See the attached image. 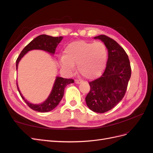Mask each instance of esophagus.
I'll use <instances>...</instances> for the list:
<instances>
[{
    "mask_svg": "<svg viewBox=\"0 0 153 153\" xmlns=\"http://www.w3.org/2000/svg\"><path fill=\"white\" fill-rule=\"evenodd\" d=\"M75 82L76 83V84H80V83L82 82V80H79V79H75Z\"/></svg>",
    "mask_w": 153,
    "mask_h": 153,
    "instance_id": "1",
    "label": "esophagus"
}]
</instances>
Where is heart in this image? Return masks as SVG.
<instances>
[{"mask_svg":"<svg viewBox=\"0 0 153 153\" xmlns=\"http://www.w3.org/2000/svg\"><path fill=\"white\" fill-rule=\"evenodd\" d=\"M107 57V49L103 43L80 40L73 41L66 46L60 64L62 69L71 72L75 68V64H77L81 75L92 79L103 73Z\"/></svg>","mask_w":153,"mask_h":153,"instance_id":"b5f03b06","label":"heart"}]
</instances>
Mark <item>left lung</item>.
Wrapping results in <instances>:
<instances>
[{
  "mask_svg": "<svg viewBox=\"0 0 153 153\" xmlns=\"http://www.w3.org/2000/svg\"><path fill=\"white\" fill-rule=\"evenodd\" d=\"M94 38L105 43L108 57L102 75L89 82L91 89L85 101L91 110L105 113L112 109L123 98L131 77V69L127 53L116 41L105 35Z\"/></svg>",
  "mask_w": 153,
  "mask_h": 153,
  "instance_id": "left-lung-1",
  "label": "left lung"
}]
</instances>
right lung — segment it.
<instances>
[{"mask_svg":"<svg viewBox=\"0 0 153 153\" xmlns=\"http://www.w3.org/2000/svg\"><path fill=\"white\" fill-rule=\"evenodd\" d=\"M62 39V36L52 37L45 34H42L36 37V38L30 41L22 50L20 55L17 58L16 61V69L18 68V64L19 63L21 59L29 51L32 50H42L53 54L55 52V49H56L58 44L61 42ZM72 83H74L73 79H71V78L68 79V78H64L62 77L57 76L56 80H55V82L54 83L53 89L50 94L49 95L48 98L43 103L39 105H34L29 103V101H27L24 98V96L22 95L17 84L16 85L17 89L22 98L25 101L26 104L31 109L39 112H49V111L52 110L58 105V104L60 103V101H61L64 92V89H65L66 86L69 84H72Z\"/></svg>","mask_w":153,"mask_h":153,"instance_id":"1","label":"right lung"}]
</instances>
